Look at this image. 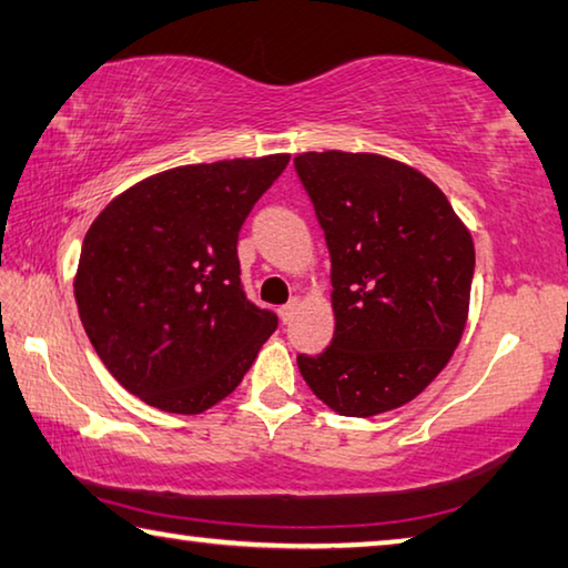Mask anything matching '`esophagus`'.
<instances>
[{
    "label": "esophagus",
    "instance_id": "esophagus-1",
    "mask_svg": "<svg viewBox=\"0 0 568 568\" xmlns=\"http://www.w3.org/2000/svg\"><path fill=\"white\" fill-rule=\"evenodd\" d=\"M298 308H301V298H291L287 301L283 308H281V318H283V323H291L293 318H295V313H298Z\"/></svg>",
    "mask_w": 568,
    "mask_h": 568
}]
</instances>
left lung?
Returning <instances> with one entry per match:
<instances>
[{
    "label": "left lung",
    "instance_id": "obj_1",
    "mask_svg": "<svg viewBox=\"0 0 568 568\" xmlns=\"http://www.w3.org/2000/svg\"><path fill=\"white\" fill-rule=\"evenodd\" d=\"M295 171L331 252V346L298 356L344 417L412 402L460 344L475 270L470 230L432 179L382 154L305 151Z\"/></svg>",
    "mask_w": 568,
    "mask_h": 568
}]
</instances>
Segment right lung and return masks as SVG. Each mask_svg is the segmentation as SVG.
<instances>
[{"instance_id": "1", "label": "right lung", "mask_w": 568, "mask_h": 568, "mask_svg": "<svg viewBox=\"0 0 568 568\" xmlns=\"http://www.w3.org/2000/svg\"><path fill=\"white\" fill-rule=\"evenodd\" d=\"M291 154L159 171L90 224L75 303L123 389L171 414H202L237 389L277 328L240 285L242 222Z\"/></svg>"}]
</instances>
